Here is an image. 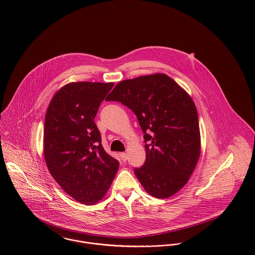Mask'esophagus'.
<instances>
[{
    "mask_svg": "<svg viewBox=\"0 0 255 255\" xmlns=\"http://www.w3.org/2000/svg\"><path fill=\"white\" fill-rule=\"evenodd\" d=\"M120 158H121V160H122L123 162H127V160H128V155H127V153H125V152L120 153Z\"/></svg>",
    "mask_w": 255,
    "mask_h": 255,
    "instance_id": "esophagus-1",
    "label": "esophagus"
}]
</instances>
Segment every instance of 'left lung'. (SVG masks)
I'll return each instance as SVG.
<instances>
[{"instance_id":"left-lung-1","label":"left lung","mask_w":255,"mask_h":255,"mask_svg":"<svg viewBox=\"0 0 255 255\" xmlns=\"http://www.w3.org/2000/svg\"><path fill=\"white\" fill-rule=\"evenodd\" d=\"M107 101L131 110L144 133L146 159L134 174L146 191L168 198L185 185L200 156L198 115L171 77L155 73L119 82Z\"/></svg>"}]
</instances>
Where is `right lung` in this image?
<instances>
[{
	"label": "right lung",
	"instance_id": "add662e5",
	"mask_svg": "<svg viewBox=\"0 0 255 255\" xmlns=\"http://www.w3.org/2000/svg\"><path fill=\"white\" fill-rule=\"evenodd\" d=\"M113 86V82L69 83L54 95L45 117L48 170L69 195L87 205L103 198L120 165L104 150L94 122Z\"/></svg>",
	"mask_w": 255,
	"mask_h": 255
}]
</instances>
